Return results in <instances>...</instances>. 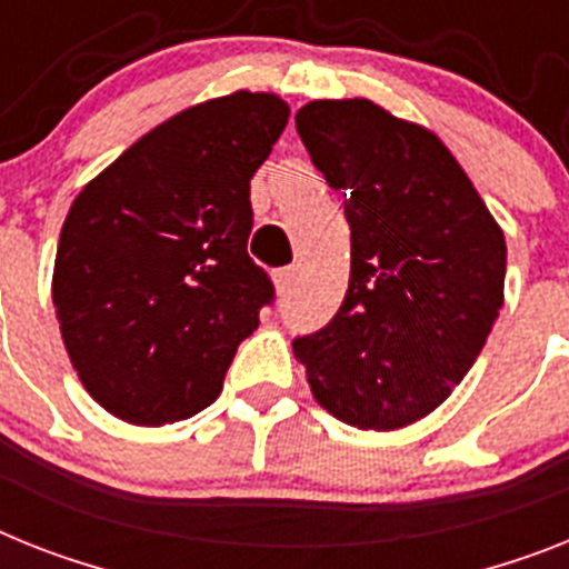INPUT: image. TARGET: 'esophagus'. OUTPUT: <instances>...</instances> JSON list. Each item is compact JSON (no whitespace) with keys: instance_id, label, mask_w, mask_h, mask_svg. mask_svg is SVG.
I'll list each match as a JSON object with an SVG mask.
<instances>
[{"instance_id":"esophagus-1","label":"esophagus","mask_w":569,"mask_h":569,"mask_svg":"<svg viewBox=\"0 0 569 569\" xmlns=\"http://www.w3.org/2000/svg\"><path fill=\"white\" fill-rule=\"evenodd\" d=\"M295 283V266H286V269L274 271V289L277 295H286Z\"/></svg>"}]
</instances>
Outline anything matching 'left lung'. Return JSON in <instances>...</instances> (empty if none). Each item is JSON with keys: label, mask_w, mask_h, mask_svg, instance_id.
Listing matches in <instances>:
<instances>
[{"label": "left lung", "mask_w": 569, "mask_h": 569, "mask_svg": "<svg viewBox=\"0 0 569 569\" xmlns=\"http://www.w3.org/2000/svg\"><path fill=\"white\" fill-rule=\"evenodd\" d=\"M295 127L350 222L341 309L295 358L332 417L396 431L446 402L483 350L503 307V231L451 150L373 100H312Z\"/></svg>", "instance_id": "8db88e82"}]
</instances>
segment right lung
Returning <instances> with one entry per match:
<instances>
[{
    "label": "right lung",
    "mask_w": 569,
    "mask_h": 569,
    "mask_svg": "<svg viewBox=\"0 0 569 569\" xmlns=\"http://www.w3.org/2000/svg\"><path fill=\"white\" fill-rule=\"evenodd\" d=\"M289 121L271 92L181 109L71 202L51 300L86 393L130 425L179 422L222 390L274 298L248 257L251 176Z\"/></svg>",
    "instance_id": "add662e5"
}]
</instances>
